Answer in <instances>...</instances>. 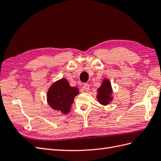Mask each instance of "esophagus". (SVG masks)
<instances>
[{
	"instance_id": "obj_1",
	"label": "esophagus",
	"mask_w": 161,
	"mask_h": 161,
	"mask_svg": "<svg viewBox=\"0 0 161 161\" xmlns=\"http://www.w3.org/2000/svg\"><path fill=\"white\" fill-rule=\"evenodd\" d=\"M83 89H85V91L88 92L89 91V89H90V85L89 84H86V83L84 84L83 85Z\"/></svg>"
}]
</instances>
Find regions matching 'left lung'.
I'll list each match as a JSON object with an SVG mask.
<instances>
[{"label": "left lung", "mask_w": 161, "mask_h": 161, "mask_svg": "<svg viewBox=\"0 0 161 161\" xmlns=\"http://www.w3.org/2000/svg\"><path fill=\"white\" fill-rule=\"evenodd\" d=\"M112 94H113V89H112L111 82L108 79L105 78L102 82L99 88L97 89V101L101 105H108L113 100Z\"/></svg>", "instance_id": "8db88e82"}]
</instances>
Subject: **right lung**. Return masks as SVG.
<instances>
[{
	"mask_svg": "<svg viewBox=\"0 0 161 161\" xmlns=\"http://www.w3.org/2000/svg\"><path fill=\"white\" fill-rule=\"evenodd\" d=\"M79 94L76 87L70 86L65 78L56 81L50 86L47 92V102L51 108L67 114L70 111L75 96Z\"/></svg>",
	"mask_w": 161,
	"mask_h": 161,
	"instance_id": "add662e5",
	"label": "right lung"
}]
</instances>
